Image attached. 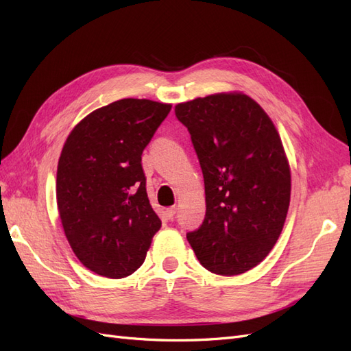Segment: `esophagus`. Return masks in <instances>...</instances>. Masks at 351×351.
Instances as JSON below:
<instances>
[{
    "instance_id": "obj_1",
    "label": "esophagus",
    "mask_w": 351,
    "mask_h": 351,
    "mask_svg": "<svg viewBox=\"0 0 351 351\" xmlns=\"http://www.w3.org/2000/svg\"><path fill=\"white\" fill-rule=\"evenodd\" d=\"M175 215H176V207H169V208H166V216H167L169 219H173Z\"/></svg>"
}]
</instances>
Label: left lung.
I'll return each mask as SVG.
<instances>
[{
    "label": "left lung",
    "instance_id": "8db88e82",
    "mask_svg": "<svg viewBox=\"0 0 351 351\" xmlns=\"http://www.w3.org/2000/svg\"><path fill=\"white\" fill-rule=\"evenodd\" d=\"M203 170L206 216L186 234L207 270L234 276L257 266L282 232L291 173L272 120L241 93L175 107Z\"/></svg>",
    "mask_w": 351,
    "mask_h": 351
}]
</instances>
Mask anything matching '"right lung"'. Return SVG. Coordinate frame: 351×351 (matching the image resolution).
<instances>
[{
	"label": "right lung",
	"mask_w": 351,
	"mask_h": 351,
	"mask_svg": "<svg viewBox=\"0 0 351 351\" xmlns=\"http://www.w3.org/2000/svg\"><path fill=\"white\" fill-rule=\"evenodd\" d=\"M170 108L119 99L82 119L66 139L57 167L58 213L73 253L98 275H132L162 226L141 156Z\"/></svg>",
	"instance_id": "add662e5"
}]
</instances>
